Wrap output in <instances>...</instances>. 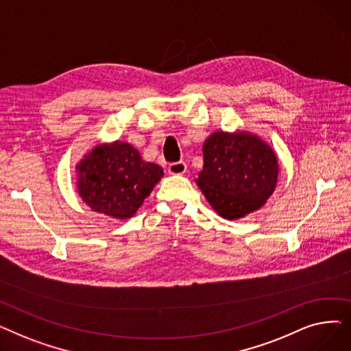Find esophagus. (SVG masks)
Instances as JSON below:
<instances>
[{
    "mask_svg": "<svg viewBox=\"0 0 351 351\" xmlns=\"http://www.w3.org/2000/svg\"><path fill=\"white\" fill-rule=\"evenodd\" d=\"M186 171H188V166L185 162H176L168 166V172L171 175H185Z\"/></svg>",
    "mask_w": 351,
    "mask_h": 351,
    "instance_id": "obj_1",
    "label": "esophagus"
}]
</instances>
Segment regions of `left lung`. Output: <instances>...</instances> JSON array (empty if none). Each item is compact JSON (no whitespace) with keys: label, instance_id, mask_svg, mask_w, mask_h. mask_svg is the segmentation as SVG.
Here are the masks:
<instances>
[{"label":"left lung","instance_id":"left-lung-1","mask_svg":"<svg viewBox=\"0 0 351 351\" xmlns=\"http://www.w3.org/2000/svg\"><path fill=\"white\" fill-rule=\"evenodd\" d=\"M204 169L196 183L215 212L237 220L259 210L279 180V158L259 135L216 131L204 142Z\"/></svg>","mask_w":351,"mask_h":351}]
</instances>
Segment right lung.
<instances>
[{
    "label": "right lung",
    "instance_id": "add662e5",
    "mask_svg": "<svg viewBox=\"0 0 351 351\" xmlns=\"http://www.w3.org/2000/svg\"><path fill=\"white\" fill-rule=\"evenodd\" d=\"M77 191L97 213L131 219L163 176L159 165L145 162L125 141L98 143L75 166Z\"/></svg>",
    "mask_w": 351,
    "mask_h": 351
}]
</instances>
